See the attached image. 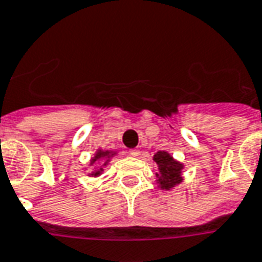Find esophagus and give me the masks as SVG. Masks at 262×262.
Listing matches in <instances>:
<instances>
[{"label": "esophagus", "instance_id": "1", "mask_svg": "<svg viewBox=\"0 0 262 262\" xmlns=\"http://www.w3.org/2000/svg\"><path fill=\"white\" fill-rule=\"evenodd\" d=\"M129 154H130L132 157H137V155H139V149H136V148L129 149Z\"/></svg>", "mask_w": 262, "mask_h": 262}]
</instances>
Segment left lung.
I'll list each match as a JSON object with an SVG mask.
<instances>
[{
  "instance_id": "left-lung-1",
  "label": "left lung",
  "mask_w": 262,
  "mask_h": 262,
  "mask_svg": "<svg viewBox=\"0 0 262 262\" xmlns=\"http://www.w3.org/2000/svg\"><path fill=\"white\" fill-rule=\"evenodd\" d=\"M154 161L158 163L159 166V183H161V188L169 189L171 187H174L176 184H179L181 181V169L183 165L179 162H176L174 159L165 151H159L155 154Z\"/></svg>"
}]
</instances>
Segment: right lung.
<instances>
[{
  "label": "right lung",
  "mask_w": 262,
  "mask_h": 262,
  "mask_svg": "<svg viewBox=\"0 0 262 262\" xmlns=\"http://www.w3.org/2000/svg\"><path fill=\"white\" fill-rule=\"evenodd\" d=\"M110 155V152L108 151H107V152H103V151H99V152L96 154V158L95 159H93V161H96V159H101V158H107ZM93 174L95 176H97V174H100V170H96L95 173H93Z\"/></svg>",
  "instance_id": "add662e5"
}]
</instances>
